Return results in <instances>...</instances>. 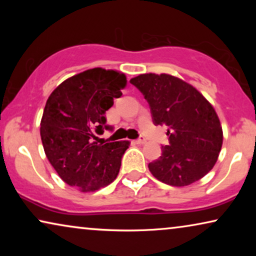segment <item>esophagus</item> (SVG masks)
Returning a JSON list of instances; mask_svg holds the SVG:
<instances>
[{
	"mask_svg": "<svg viewBox=\"0 0 256 256\" xmlns=\"http://www.w3.org/2000/svg\"><path fill=\"white\" fill-rule=\"evenodd\" d=\"M146 142V140L144 138H138L135 141V143L136 144H144V143Z\"/></svg>",
	"mask_w": 256,
	"mask_h": 256,
	"instance_id": "obj_1",
	"label": "esophagus"
}]
</instances>
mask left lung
<instances>
[{
    "mask_svg": "<svg viewBox=\"0 0 256 256\" xmlns=\"http://www.w3.org/2000/svg\"><path fill=\"white\" fill-rule=\"evenodd\" d=\"M148 101L156 126H166L169 146L149 163L157 180L186 186L212 170L222 146V128L214 108L197 88L166 73L130 79Z\"/></svg>",
    "mask_w": 256,
    "mask_h": 256,
    "instance_id": "left-lung-1",
    "label": "left lung"
}]
</instances>
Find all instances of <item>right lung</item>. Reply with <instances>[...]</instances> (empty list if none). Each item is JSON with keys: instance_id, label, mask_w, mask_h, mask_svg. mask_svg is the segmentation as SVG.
I'll use <instances>...</instances> for the list:
<instances>
[{"instance_id": "right-lung-1", "label": "right lung", "mask_w": 256, "mask_h": 256, "mask_svg": "<svg viewBox=\"0 0 256 256\" xmlns=\"http://www.w3.org/2000/svg\"><path fill=\"white\" fill-rule=\"evenodd\" d=\"M127 85L124 73L96 68L66 79L50 94L40 121L48 162L59 177L82 192L96 191L118 177L129 141L98 143L106 110Z\"/></svg>"}]
</instances>
